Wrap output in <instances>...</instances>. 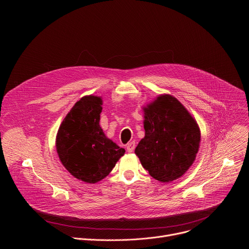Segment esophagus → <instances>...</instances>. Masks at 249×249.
I'll return each mask as SVG.
<instances>
[{
	"label": "esophagus",
	"mask_w": 249,
	"mask_h": 249,
	"mask_svg": "<svg viewBox=\"0 0 249 249\" xmlns=\"http://www.w3.org/2000/svg\"><path fill=\"white\" fill-rule=\"evenodd\" d=\"M127 151L129 152V153H132V152H134V149H135V143L134 142H130L129 144H127Z\"/></svg>",
	"instance_id": "esophagus-1"
}]
</instances>
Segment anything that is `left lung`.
I'll return each mask as SVG.
<instances>
[{
  "label": "left lung",
  "mask_w": 249,
  "mask_h": 249,
  "mask_svg": "<svg viewBox=\"0 0 249 249\" xmlns=\"http://www.w3.org/2000/svg\"><path fill=\"white\" fill-rule=\"evenodd\" d=\"M145 137L135 154L151 176L160 182L181 177L195 160L200 129L188 110L169 94L158 96L144 108Z\"/></svg>",
  "instance_id": "obj_1"
}]
</instances>
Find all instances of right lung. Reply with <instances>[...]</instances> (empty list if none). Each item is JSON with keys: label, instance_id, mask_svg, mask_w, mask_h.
<instances>
[{"label": "right lung", "instance_id": "right-lung-1", "mask_svg": "<svg viewBox=\"0 0 249 249\" xmlns=\"http://www.w3.org/2000/svg\"><path fill=\"white\" fill-rule=\"evenodd\" d=\"M102 99L82 97L60 125L56 149L66 169L79 180L96 183L107 176L125 150L106 138L99 126Z\"/></svg>", "mask_w": 249, "mask_h": 249}]
</instances>
